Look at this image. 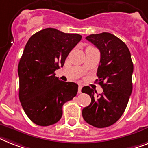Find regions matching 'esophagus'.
Listing matches in <instances>:
<instances>
[{
    "instance_id": "34e87169",
    "label": "esophagus",
    "mask_w": 148,
    "mask_h": 148,
    "mask_svg": "<svg viewBox=\"0 0 148 148\" xmlns=\"http://www.w3.org/2000/svg\"><path fill=\"white\" fill-rule=\"evenodd\" d=\"M82 88V86L81 85H79V90H78V92H79V93H81Z\"/></svg>"
}]
</instances>
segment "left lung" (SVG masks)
<instances>
[{
    "instance_id": "8db88e82",
    "label": "left lung",
    "mask_w": 148,
    "mask_h": 148,
    "mask_svg": "<svg viewBox=\"0 0 148 148\" xmlns=\"http://www.w3.org/2000/svg\"><path fill=\"white\" fill-rule=\"evenodd\" d=\"M85 38L101 52L96 81L103 88V93L97 95L89 86L82 88V92L91 98V103L82 110V116L90 125L105 128L122 116L132 91L131 53L123 41L109 32L92 34Z\"/></svg>"
}]
</instances>
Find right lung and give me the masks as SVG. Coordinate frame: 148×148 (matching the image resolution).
<instances>
[{"mask_svg":"<svg viewBox=\"0 0 148 148\" xmlns=\"http://www.w3.org/2000/svg\"><path fill=\"white\" fill-rule=\"evenodd\" d=\"M81 39L79 34L47 28L32 35L25 45L18 66L19 97L25 114L36 125L57 123L63 105L76 95V83L60 81L54 71L63 66Z\"/></svg>","mask_w":148,"mask_h":148,"instance_id":"right-lung-1","label":"right lung"}]
</instances>
